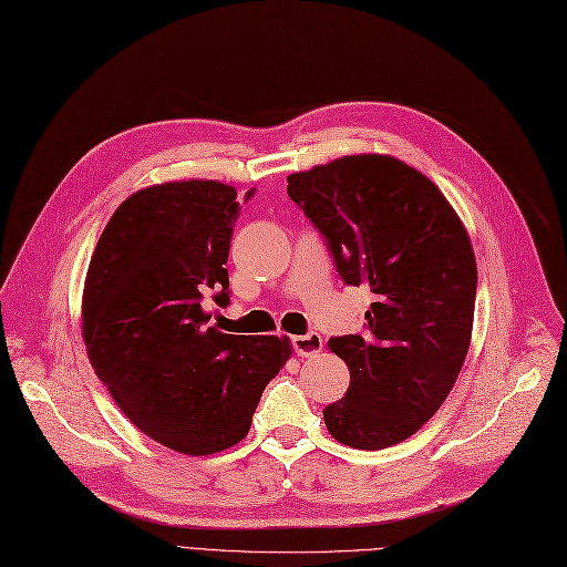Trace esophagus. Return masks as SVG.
Listing matches in <instances>:
<instances>
[{
	"label": "esophagus",
	"instance_id": "1",
	"mask_svg": "<svg viewBox=\"0 0 567 567\" xmlns=\"http://www.w3.org/2000/svg\"><path fill=\"white\" fill-rule=\"evenodd\" d=\"M292 347L299 357H311L323 350V338L318 332H309V336L292 338Z\"/></svg>",
	"mask_w": 567,
	"mask_h": 567
}]
</instances>
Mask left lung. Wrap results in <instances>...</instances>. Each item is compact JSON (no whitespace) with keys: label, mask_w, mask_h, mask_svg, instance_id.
<instances>
[{"label":"left lung","mask_w":567,"mask_h":567,"mask_svg":"<svg viewBox=\"0 0 567 567\" xmlns=\"http://www.w3.org/2000/svg\"><path fill=\"white\" fill-rule=\"evenodd\" d=\"M347 285L373 295L361 336L332 338L350 390L326 408L332 439L359 450L408 441L439 412L470 352L476 260L467 229L426 174L359 153L287 177Z\"/></svg>","instance_id":"obj_1"}]
</instances>
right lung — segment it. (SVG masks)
<instances>
[{
    "label": "right lung",
    "instance_id": "obj_1",
    "mask_svg": "<svg viewBox=\"0 0 567 567\" xmlns=\"http://www.w3.org/2000/svg\"><path fill=\"white\" fill-rule=\"evenodd\" d=\"M251 196V192L246 194ZM237 188L215 179L145 186L114 210L85 272L81 332L112 400L148 439L213 455L251 429L260 393L292 342L206 328L225 307Z\"/></svg>",
    "mask_w": 567,
    "mask_h": 567
}]
</instances>
